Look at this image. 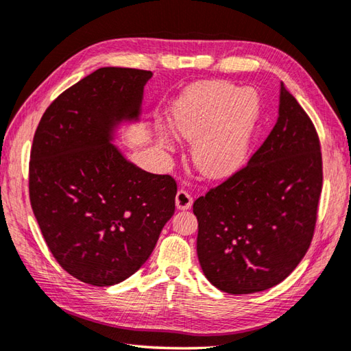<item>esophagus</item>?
I'll use <instances>...</instances> for the list:
<instances>
[{"mask_svg": "<svg viewBox=\"0 0 351 351\" xmlns=\"http://www.w3.org/2000/svg\"><path fill=\"white\" fill-rule=\"evenodd\" d=\"M175 204L178 210H189L191 207V204H193V197H191V195L187 193V191L181 189L178 190Z\"/></svg>", "mask_w": 351, "mask_h": 351, "instance_id": "1", "label": "esophagus"}]
</instances>
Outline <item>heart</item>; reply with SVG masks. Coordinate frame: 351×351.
Segmentation results:
<instances>
[{
  "label": "heart",
  "instance_id": "1",
  "mask_svg": "<svg viewBox=\"0 0 351 351\" xmlns=\"http://www.w3.org/2000/svg\"><path fill=\"white\" fill-rule=\"evenodd\" d=\"M260 114L256 91L228 82H197L185 89L169 114L178 140L191 143L195 169L208 180H223L242 167L250 152ZM158 141L167 150L176 141L158 129Z\"/></svg>",
  "mask_w": 351,
  "mask_h": 351
}]
</instances>
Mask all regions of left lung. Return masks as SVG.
<instances>
[{"instance_id":"left-lung-1","label":"left lung","mask_w":351,"mask_h":351,"mask_svg":"<svg viewBox=\"0 0 351 351\" xmlns=\"http://www.w3.org/2000/svg\"><path fill=\"white\" fill-rule=\"evenodd\" d=\"M321 187L317 130L281 82L278 119L265 143L193 204L204 276L234 295L281 283L311 246Z\"/></svg>"}]
</instances>
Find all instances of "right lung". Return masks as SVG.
<instances>
[{"instance_id": "obj_1", "label": "right lung", "mask_w": 351, "mask_h": 351, "mask_svg": "<svg viewBox=\"0 0 351 351\" xmlns=\"http://www.w3.org/2000/svg\"><path fill=\"white\" fill-rule=\"evenodd\" d=\"M150 77L99 68L47 108L34 134L33 215L56 262L88 285L112 286L138 271L175 213L176 182L115 146L121 128L140 123Z\"/></svg>"}]
</instances>
